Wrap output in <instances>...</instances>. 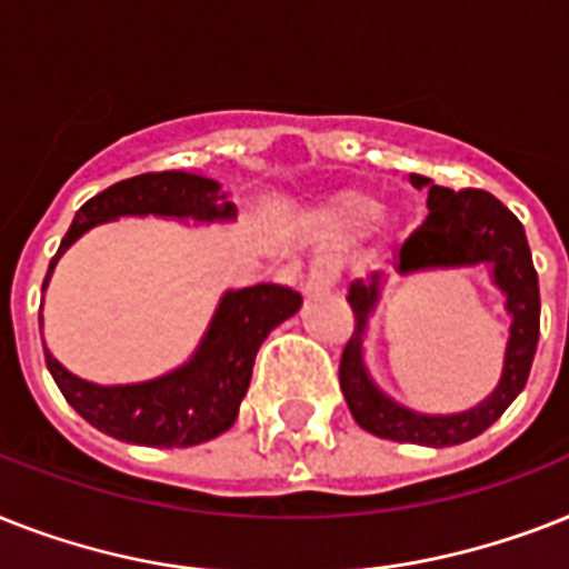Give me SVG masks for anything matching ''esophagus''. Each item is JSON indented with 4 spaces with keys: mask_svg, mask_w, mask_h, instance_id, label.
Wrapping results in <instances>:
<instances>
[{
    "mask_svg": "<svg viewBox=\"0 0 569 569\" xmlns=\"http://www.w3.org/2000/svg\"><path fill=\"white\" fill-rule=\"evenodd\" d=\"M336 280H339V266L332 260H316L312 269H309L303 289H307V295H325L336 286Z\"/></svg>",
    "mask_w": 569,
    "mask_h": 569,
    "instance_id": "34e87169",
    "label": "esophagus"
}]
</instances>
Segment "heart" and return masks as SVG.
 I'll return each instance as SVG.
<instances>
[{"label":"heart","instance_id":"1","mask_svg":"<svg viewBox=\"0 0 569 569\" xmlns=\"http://www.w3.org/2000/svg\"><path fill=\"white\" fill-rule=\"evenodd\" d=\"M332 210H336L339 221H345L348 228H368L380 216V204L373 198L362 196V192H345V196L336 198Z\"/></svg>","mask_w":569,"mask_h":569}]
</instances>
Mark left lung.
<instances>
[{
    "instance_id": "obj_1",
    "label": "left lung",
    "mask_w": 569,
    "mask_h": 569,
    "mask_svg": "<svg viewBox=\"0 0 569 569\" xmlns=\"http://www.w3.org/2000/svg\"><path fill=\"white\" fill-rule=\"evenodd\" d=\"M412 187L429 189V216L397 251L395 269L400 274H415L427 269H461L482 262L491 266L493 283L506 295V309L511 316L502 377L482 403L456 415H420L382 395L373 386L362 359L365 330L380 300L382 280V274H371L368 283L362 280L350 283L348 303L357 318V330L341 353L339 386L350 415L365 432L389 441H406V445L452 447L482 436L493 420H500V415L509 409L511 400L523 391L529 380L540 332L538 271L532 266L523 224L491 192L485 189L452 192L447 187H436L423 174H412Z\"/></svg>"
}]
</instances>
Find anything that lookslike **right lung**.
<instances>
[{
  "label": "right lung",
  "mask_w": 569,
  "mask_h": 569,
  "mask_svg": "<svg viewBox=\"0 0 569 569\" xmlns=\"http://www.w3.org/2000/svg\"><path fill=\"white\" fill-rule=\"evenodd\" d=\"M228 192L212 178L189 172H149L119 180L76 212L58 253L49 262L43 289L69 244L101 221L119 216H172V219H233ZM300 309V295L286 286L260 283L224 292L187 365L133 386H96L69 373L46 350V365L60 395L87 423L101 432L146 447H192L233 427L251 386L257 350L277 325ZM43 321V318H40Z\"/></svg>",
  "instance_id": "add662e5"
}]
</instances>
